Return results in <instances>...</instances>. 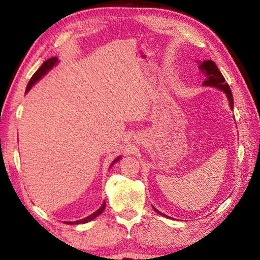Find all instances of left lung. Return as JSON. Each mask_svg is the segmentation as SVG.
Masks as SVG:
<instances>
[{
  "instance_id": "left-lung-1",
  "label": "left lung",
  "mask_w": 260,
  "mask_h": 260,
  "mask_svg": "<svg viewBox=\"0 0 260 260\" xmlns=\"http://www.w3.org/2000/svg\"><path fill=\"white\" fill-rule=\"evenodd\" d=\"M199 69L201 70L202 73H204L206 76V80L204 81V85L205 86H212L215 88H219V89L223 90L227 95V99L230 101V105L231 108L233 109V105H234V101H233V95H232V90L230 86H228V83L226 82L225 78L217 68V65L214 64L213 60L208 59V60H204V61H201L199 64ZM153 210L156 211L157 213H159L161 215H164L166 217L165 214H162L161 212H159L157 209L153 208Z\"/></svg>"
}]
</instances>
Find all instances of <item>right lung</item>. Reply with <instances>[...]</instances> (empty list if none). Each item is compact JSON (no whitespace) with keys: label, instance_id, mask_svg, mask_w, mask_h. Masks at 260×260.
<instances>
[{"label":"right lung","instance_id":"1","mask_svg":"<svg viewBox=\"0 0 260 260\" xmlns=\"http://www.w3.org/2000/svg\"><path fill=\"white\" fill-rule=\"evenodd\" d=\"M56 61H57V58L56 57H52V58H49V59H47L45 63H43L41 67H40V69L38 70L37 72H35L34 74H33V77L30 78V80H29V82H28V85H27V88H26V93H27V91L30 89V88H32V86L34 85L35 82H37L39 79H40L42 76H45V74L49 71V70L54 67V65L56 64ZM120 157H118L116 160L114 161H117L118 159H119ZM114 161L112 162V164H114ZM105 209V202L104 203L102 204V206H101V208L98 210V211H95V212L93 213V214H90V215H88V217H86L85 219H81V220H78V221H68L67 223H69V225H78V223H86V222H88V221H90V220H93L94 218H96L98 217V215H100L101 213L103 212V210Z\"/></svg>","mask_w":260,"mask_h":260}]
</instances>
